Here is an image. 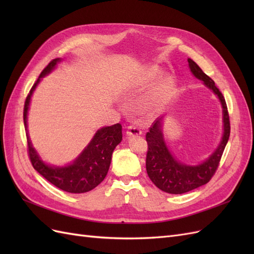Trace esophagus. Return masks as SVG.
Here are the masks:
<instances>
[{
    "mask_svg": "<svg viewBox=\"0 0 254 254\" xmlns=\"http://www.w3.org/2000/svg\"><path fill=\"white\" fill-rule=\"evenodd\" d=\"M142 133V131H141V129L140 128H137V127H135V126H132V125H129L128 127H127V134L128 135H140Z\"/></svg>",
    "mask_w": 254,
    "mask_h": 254,
    "instance_id": "1",
    "label": "esophagus"
}]
</instances>
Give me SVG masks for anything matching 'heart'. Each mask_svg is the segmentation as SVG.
Here are the masks:
<instances>
[{"instance_id":"1","label":"heart","mask_w":254,"mask_h":254,"mask_svg":"<svg viewBox=\"0 0 254 254\" xmlns=\"http://www.w3.org/2000/svg\"><path fill=\"white\" fill-rule=\"evenodd\" d=\"M160 75L158 68H151L144 79V83H149L155 80ZM174 87V80L172 77H165L157 83L147 94L141 98L139 102V109L145 115H153L163 108L168 96Z\"/></svg>"}]
</instances>
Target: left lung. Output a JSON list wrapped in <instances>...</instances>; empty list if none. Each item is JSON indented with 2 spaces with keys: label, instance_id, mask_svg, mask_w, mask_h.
Returning a JSON list of instances; mask_svg holds the SVG:
<instances>
[{
  "label": "left lung",
  "instance_id": "8db88e82",
  "mask_svg": "<svg viewBox=\"0 0 254 254\" xmlns=\"http://www.w3.org/2000/svg\"><path fill=\"white\" fill-rule=\"evenodd\" d=\"M191 73L195 77L204 82L220 99L224 109V135L222 140L211 157L203 163L189 166L178 162L168 151L161 131V119L158 118L146 133L148 149L146 155V171L150 180L160 190L170 194H183L204 186L216 173L222 153L230 136V118L226 99L215 82L210 78L195 61L188 59Z\"/></svg>",
  "mask_w": 254,
  "mask_h": 254
}]
</instances>
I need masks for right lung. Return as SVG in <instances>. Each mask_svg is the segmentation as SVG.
Returning <instances> with one entry per match:
<instances>
[{"label":"right lung","instance_id":"1","mask_svg":"<svg viewBox=\"0 0 254 254\" xmlns=\"http://www.w3.org/2000/svg\"><path fill=\"white\" fill-rule=\"evenodd\" d=\"M59 61V58L53 59L44 67V70L39 75V78L37 79L27 94L24 103V110H23L25 128L27 127V110L30 96H32L38 82L40 81V78H42L45 74L50 73ZM26 136L28 158L35 170L56 188L67 191V193L80 194L93 190L105 179L109 171L112 152L115 146L122 141L123 135L121 124L99 129L87 146V148L74 161L73 164L64 167L50 166L43 163V161H41L36 150L33 148L27 133Z\"/></svg>","mask_w":254,"mask_h":254}]
</instances>
